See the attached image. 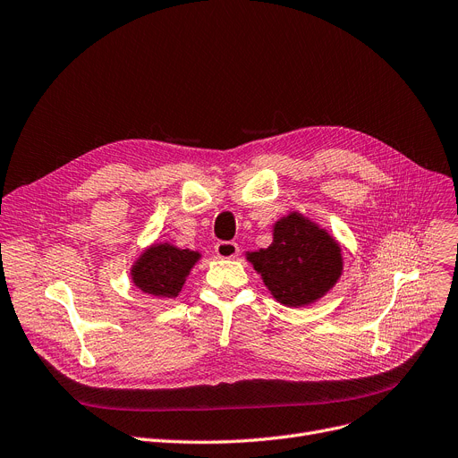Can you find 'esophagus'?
Segmentation results:
<instances>
[{"label": "esophagus", "instance_id": "obj_1", "mask_svg": "<svg viewBox=\"0 0 458 458\" xmlns=\"http://www.w3.org/2000/svg\"><path fill=\"white\" fill-rule=\"evenodd\" d=\"M215 252L218 258H235L237 254H240V247L232 242H218L215 245Z\"/></svg>", "mask_w": 458, "mask_h": 458}]
</instances>
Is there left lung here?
<instances>
[{
	"label": "left lung",
	"instance_id": "left-lung-1",
	"mask_svg": "<svg viewBox=\"0 0 458 458\" xmlns=\"http://www.w3.org/2000/svg\"><path fill=\"white\" fill-rule=\"evenodd\" d=\"M245 258L269 293L286 307L320 301L344 271L341 243L300 211H290L275 221L271 245L249 250Z\"/></svg>",
	"mask_w": 458,
	"mask_h": 458
}]
</instances>
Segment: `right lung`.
Wrapping results in <instances>:
<instances>
[{
	"mask_svg": "<svg viewBox=\"0 0 458 458\" xmlns=\"http://www.w3.org/2000/svg\"><path fill=\"white\" fill-rule=\"evenodd\" d=\"M202 254L168 242L148 245L131 266L132 284L158 300H175Z\"/></svg>",
	"mask_w": 458,
	"mask_h": 458,
	"instance_id": "1",
	"label": "right lung"
}]
</instances>
